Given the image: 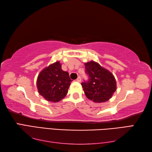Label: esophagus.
Here are the masks:
<instances>
[{
  "label": "esophagus",
  "instance_id": "obj_1",
  "mask_svg": "<svg viewBox=\"0 0 152 152\" xmlns=\"http://www.w3.org/2000/svg\"><path fill=\"white\" fill-rule=\"evenodd\" d=\"M76 81L78 82H81V78H80V77H78V78L76 79Z\"/></svg>",
  "mask_w": 152,
  "mask_h": 152
}]
</instances>
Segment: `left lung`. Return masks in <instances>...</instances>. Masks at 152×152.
I'll list each match as a JSON object with an SVG mask.
<instances>
[{
    "label": "left lung",
    "mask_w": 152,
    "mask_h": 152,
    "mask_svg": "<svg viewBox=\"0 0 152 152\" xmlns=\"http://www.w3.org/2000/svg\"><path fill=\"white\" fill-rule=\"evenodd\" d=\"M85 68L89 80L81 85L87 97L95 102L108 101L117 88L114 75L93 61L86 63Z\"/></svg>",
    "instance_id": "left-lung-1"
}]
</instances>
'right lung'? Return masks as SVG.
<instances>
[{
	"instance_id": "add662e5",
	"label": "right lung",
	"mask_w": 152,
	"mask_h": 152,
	"mask_svg": "<svg viewBox=\"0 0 152 152\" xmlns=\"http://www.w3.org/2000/svg\"><path fill=\"white\" fill-rule=\"evenodd\" d=\"M71 82L69 73L61 69L57 61L41 71L37 85L38 93L46 101L57 102L66 95Z\"/></svg>"
}]
</instances>
